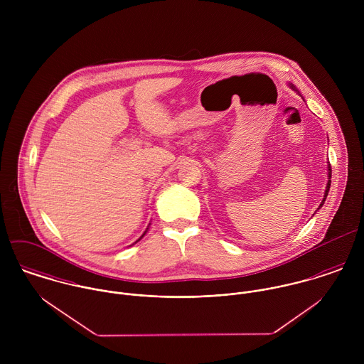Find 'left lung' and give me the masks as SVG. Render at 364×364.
I'll return each instance as SVG.
<instances>
[{"label": "left lung", "instance_id": "left-lung-1", "mask_svg": "<svg viewBox=\"0 0 364 364\" xmlns=\"http://www.w3.org/2000/svg\"><path fill=\"white\" fill-rule=\"evenodd\" d=\"M294 91H296V88H294V85H290ZM328 175H329V178L328 179H331V175H332V169H331V165L328 166ZM329 188H331V181H328V183H326V189H325V195H323V200H322V203H321V206L323 205V202H325V199H326V196H328V192H329ZM319 206V208H321Z\"/></svg>", "mask_w": 364, "mask_h": 364}]
</instances>
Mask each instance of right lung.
Here are the masks:
<instances>
[{
	"mask_svg": "<svg viewBox=\"0 0 364 364\" xmlns=\"http://www.w3.org/2000/svg\"><path fill=\"white\" fill-rule=\"evenodd\" d=\"M144 234H146V232H144ZM144 234H143V235H141V237H140V240H141V238H143V237H144ZM140 240H139V241H140Z\"/></svg>",
	"mask_w": 364,
	"mask_h": 364,
	"instance_id": "obj_1",
	"label": "right lung"
}]
</instances>
